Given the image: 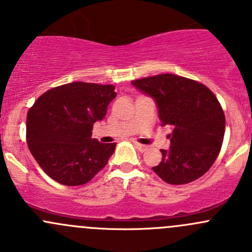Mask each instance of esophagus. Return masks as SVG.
I'll list each match as a JSON object with an SVG mask.
<instances>
[{"instance_id":"1","label":"esophagus","mask_w":252,"mask_h":252,"mask_svg":"<svg viewBox=\"0 0 252 252\" xmlns=\"http://www.w3.org/2000/svg\"><path fill=\"white\" fill-rule=\"evenodd\" d=\"M134 142V145H135V147L136 149L139 150V151H141V152H145L147 150V146L146 145H142V144H139V142H136V141H133Z\"/></svg>"}]
</instances>
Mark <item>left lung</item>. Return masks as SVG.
<instances>
[{
    "mask_svg": "<svg viewBox=\"0 0 252 252\" xmlns=\"http://www.w3.org/2000/svg\"><path fill=\"white\" fill-rule=\"evenodd\" d=\"M156 101L162 126H172L171 146L161 150L162 161L154 172L168 184L199 179L212 167L220 151L225 117L215 94L184 77L158 74L131 81Z\"/></svg>",
    "mask_w": 252,
    "mask_h": 252,
    "instance_id": "8db88e82",
    "label": "left lung"
}]
</instances>
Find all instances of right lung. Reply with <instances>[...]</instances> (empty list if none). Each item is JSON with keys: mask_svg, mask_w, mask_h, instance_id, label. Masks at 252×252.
Returning a JSON list of instances; mask_svg holds the SVG:
<instances>
[{"mask_svg": "<svg viewBox=\"0 0 252 252\" xmlns=\"http://www.w3.org/2000/svg\"><path fill=\"white\" fill-rule=\"evenodd\" d=\"M117 96L113 85L64 84L42 94L28 112L27 142L48 177L68 187L90 182L116 149L93 135L95 122L105 118Z\"/></svg>", "mask_w": 252, "mask_h": 252, "instance_id": "right-lung-1", "label": "right lung"}]
</instances>
